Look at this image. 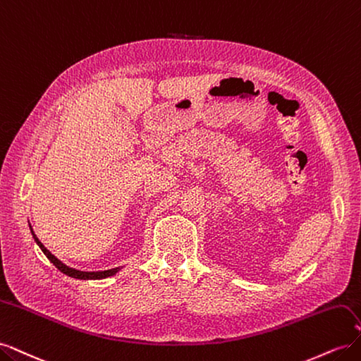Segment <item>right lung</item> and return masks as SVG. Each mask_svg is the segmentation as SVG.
I'll use <instances>...</instances> for the list:
<instances>
[{
  "mask_svg": "<svg viewBox=\"0 0 361 361\" xmlns=\"http://www.w3.org/2000/svg\"><path fill=\"white\" fill-rule=\"evenodd\" d=\"M30 231H31L32 238H35L36 244H37V245L40 247V250L43 251V255H45V256L51 260V264L56 265V268L60 269V271L63 272V274H66V276L73 277V279H80V280H101V279L111 277V276L116 274V272L120 271V268H113V269H106V271H80V269H75V268H71V267H68V265H64L61 260H59L56 256H54V255L51 253V251H49L45 245H43V244L39 241V238L35 235V232H32L31 226H30Z\"/></svg>",
  "mask_w": 361,
  "mask_h": 361,
  "instance_id": "1",
  "label": "right lung"
}]
</instances>
